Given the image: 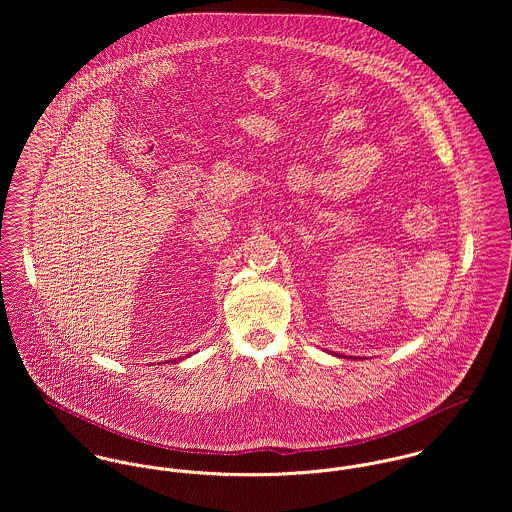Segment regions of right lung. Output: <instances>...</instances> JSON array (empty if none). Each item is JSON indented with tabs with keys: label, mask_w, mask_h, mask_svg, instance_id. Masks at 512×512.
<instances>
[{
	"label": "right lung",
	"mask_w": 512,
	"mask_h": 512,
	"mask_svg": "<svg viewBox=\"0 0 512 512\" xmlns=\"http://www.w3.org/2000/svg\"><path fill=\"white\" fill-rule=\"evenodd\" d=\"M167 363H169V361H167Z\"/></svg>",
	"instance_id": "right-lung-1"
}]
</instances>
